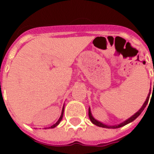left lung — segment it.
Returning <instances> with one entry per match:
<instances>
[{
  "instance_id": "left-lung-1",
  "label": "left lung",
  "mask_w": 154,
  "mask_h": 154,
  "mask_svg": "<svg viewBox=\"0 0 154 154\" xmlns=\"http://www.w3.org/2000/svg\"><path fill=\"white\" fill-rule=\"evenodd\" d=\"M153 88H154V82H153ZM150 91H151V90H149V93L148 97H147V98H146V101H145V103H144L143 105L141 106V109H139L138 111H137V112L136 113H135V114L133 115L132 117H129V119H127L126 121H125L124 122H122V123H121V124L115 125H109L104 124V123H102V122H98L97 120L95 119V118H94V117H93V116H92L91 111H90V108H89V119H90V121H91L93 124L96 125H97V126H99V127H102V128H107V129H117V128H120V127L124 126V125H125L129 124V123L132 122H133V121H134V120L136 119L137 117H138L139 115L141 114V112H142V111H143V110L145 109V108L146 107V105H147V104H148L149 99V96H150Z\"/></svg>"
}]
</instances>
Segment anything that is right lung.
<instances>
[{"instance_id": "1", "label": "right lung", "mask_w": 154, "mask_h": 154, "mask_svg": "<svg viewBox=\"0 0 154 154\" xmlns=\"http://www.w3.org/2000/svg\"><path fill=\"white\" fill-rule=\"evenodd\" d=\"M64 109H65V107H64V106H63L62 111H61V114H60V118H59V119H58L57 122H56V123H55V124H54V125H52L51 127H49V129H53V128H55V127L57 126V125H59V123H60V121H61V119H62V117H63V114H64Z\"/></svg>"}]
</instances>
